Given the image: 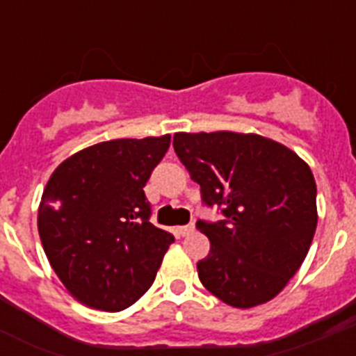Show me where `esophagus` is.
<instances>
[{
  "label": "esophagus",
  "mask_w": 356,
  "mask_h": 356,
  "mask_svg": "<svg viewBox=\"0 0 356 356\" xmlns=\"http://www.w3.org/2000/svg\"><path fill=\"white\" fill-rule=\"evenodd\" d=\"M179 236H188L192 231H194V225H181V227H175Z\"/></svg>",
  "instance_id": "esophagus-1"
}]
</instances>
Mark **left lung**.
I'll list each match as a JSON object with an SVG mask.
<instances>
[{"label": "left lung", "mask_w": 356, "mask_h": 356, "mask_svg": "<svg viewBox=\"0 0 356 356\" xmlns=\"http://www.w3.org/2000/svg\"><path fill=\"white\" fill-rule=\"evenodd\" d=\"M173 149L227 220L197 222L211 251L197 262L203 286L234 309L273 299L296 275L318 225L316 181L286 145L254 133H175Z\"/></svg>", "instance_id": "left-lung-1"}]
</instances>
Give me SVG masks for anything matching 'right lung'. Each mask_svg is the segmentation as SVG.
<instances>
[{
	"label": "right lung",
	"instance_id": "right-lung-1",
	"mask_svg": "<svg viewBox=\"0 0 356 356\" xmlns=\"http://www.w3.org/2000/svg\"><path fill=\"white\" fill-rule=\"evenodd\" d=\"M170 140L99 142L51 173L38 207V234L53 271L79 303L120 312L155 281L175 238L149 222L144 186Z\"/></svg>",
	"mask_w": 356,
	"mask_h": 356
}]
</instances>
